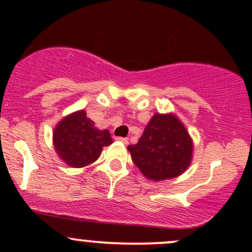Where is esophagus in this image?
Listing matches in <instances>:
<instances>
[{
  "label": "esophagus",
  "mask_w": 252,
  "mask_h": 252,
  "mask_svg": "<svg viewBox=\"0 0 252 252\" xmlns=\"http://www.w3.org/2000/svg\"><path fill=\"white\" fill-rule=\"evenodd\" d=\"M116 140L119 142H123V144H128V139L126 138H121V136H117Z\"/></svg>",
  "instance_id": "obj_1"
}]
</instances>
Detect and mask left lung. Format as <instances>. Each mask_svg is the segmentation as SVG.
<instances>
[{
	"mask_svg": "<svg viewBox=\"0 0 252 252\" xmlns=\"http://www.w3.org/2000/svg\"><path fill=\"white\" fill-rule=\"evenodd\" d=\"M128 150L147 179L161 182L187 171L192 157V140L177 116L156 113L138 144L129 145Z\"/></svg>",
	"mask_w": 252,
	"mask_h": 252,
	"instance_id": "1",
	"label": "left lung"
}]
</instances>
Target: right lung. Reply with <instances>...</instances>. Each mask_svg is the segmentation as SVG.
<instances>
[{"instance_id":"add662e5","label":"right lung","mask_w":252,"mask_h":252,"mask_svg":"<svg viewBox=\"0 0 252 252\" xmlns=\"http://www.w3.org/2000/svg\"><path fill=\"white\" fill-rule=\"evenodd\" d=\"M112 142L110 131L96 128L83 110L64 117L53 130L56 152L62 161L74 168L95 162L100 157L102 147Z\"/></svg>"}]
</instances>
